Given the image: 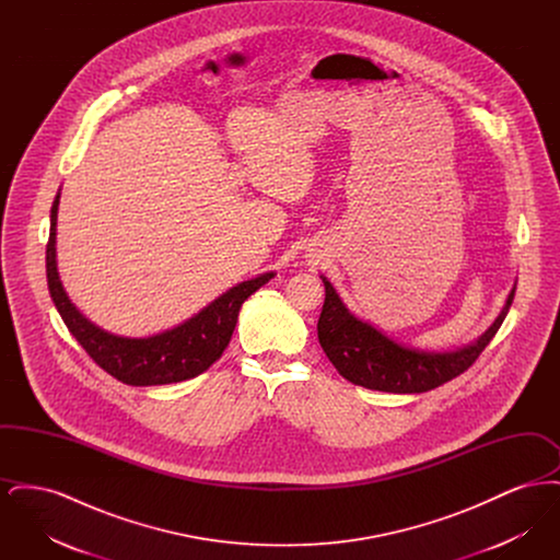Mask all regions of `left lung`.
<instances>
[{
	"mask_svg": "<svg viewBox=\"0 0 560 560\" xmlns=\"http://www.w3.org/2000/svg\"><path fill=\"white\" fill-rule=\"evenodd\" d=\"M320 279L325 285V302L317 323V334L323 352L348 382L370 390L395 395L427 393L466 372L477 361L482 348L498 334L516 292L514 283L508 293L504 308L475 342L439 352L405 347L373 327L372 323L359 319L348 311L329 279L323 275Z\"/></svg>",
	"mask_w": 560,
	"mask_h": 560,
	"instance_id": "8db88e82",
	"label": "left lung"
}]
</instances>
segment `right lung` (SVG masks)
I'll list each match as a JSON object with an SVG mask.
<instances>
[{
    "label": "right lung",
    "mask_w": 560,
    "mask_h": 560,
    "mask_svg": "<svg viewBox=\"0 0 560 560\" xmlns=\"http://www.w3.org/2000/svg\"><path fill=\"white\" fill-rule=\"evenodd\" d=\"M60 190L50 210V240L46 247V275L54 306L60 313L73 338L85 352L124 384L130 386H161L190 380L206 372L229 347L235 331L241 304L258 292L275 277L262 272L254 279L241 281L235 288L218 295L190 319L147 338L117 336L83 317L80 308L69 300L56 267V218Z\"/></svg>",
    "instance_id": "1"
}]
</instances>
